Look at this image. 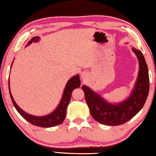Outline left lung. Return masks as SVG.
<instances>
[{
  "mask_svg": "<svg viewBox=\"0 0 156 156\" xmlns=\"http://www.w3.org/2000/svg\"><path fill=\"white\" fill-rule=\"evenodd\" d=\"M133 50L138 58L140 69L134 90L127 100L118 105L110 104L87 87H82L91 115L101 124L112 126L124 124L138 113L147 100L150 82L146 62L140 50Z\"/></svg>",
  "mask_w": 156,
  "mask_h": 156,
  "instance_id": "obj_1",
  "label": "left lung"
}]
</instances>
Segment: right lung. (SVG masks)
I'll use <instances>...</instances> for the list:
<instances>
[{
    "mask_svg": "<svg viewBox=\"0 0 156 156\" xmlns=\"http://www.w3.org/2000/svg\"><path fill=\"white\" fill-rule=\"evenodd\" d=\"M39 40V37L38 36H35L33 37L31 39V41L28 42V45L31 44L32 42H37ZM26 44V46H28ZM80 76L76 75L70 79L66 83L65 89H64L63 96H62L61 102L57 107V108L51 114L46 115V116L42 117H37L34 116V115H29L28 113L24 112L22 110L21 108L18 106L15 101H14L13 97L10 91V86H9V92H10V96H11L12 102L16 109V110L19 112L20 115H21L23 118L27 120L28 122L31 123L32 125H36V126L41 127H51L56 126V125H58L62 124L64 122V119L66 117V108L69 105V102L71 100V97H72V92L74 89L79 88L80 87Z\"/></svg>",
    "mask_w": 156,
    "mask_h": 156,
    "instance_id": "add662e5",
    "label": "right lung"
}]
</instances>
